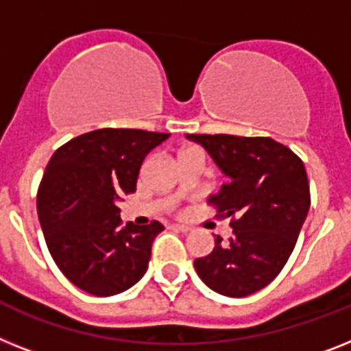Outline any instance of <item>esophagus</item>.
<instances>
[{
    "label": "esophagus",
    "mask_w": 351,
    "mask_h": 351,
    "mask_svg": "<svg viewBox=\"0 0 351 351\" xmlns=\"http://www.w3.org/2000/svg\"><path fill=\"white\" fill-rule=\"evenodd\" d=\"M171 228H173V230L182 232V234H187V232H191V226H187V225H173Z\"/></svg>",
    "instance_id": "obj_1"
}]
</instances>
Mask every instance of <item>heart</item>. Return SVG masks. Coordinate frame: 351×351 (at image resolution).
<instances>
[{
  "mask_svg": "<svg viewBox=\"0 0 351 351\" xmlns=\"http://www.w3.org/2000/svg\"><path fill=\"white\" fill-rule=\"evenodd\" d=\"M185 149H187V148H185Z\"/></svg>",
  "mask_w": 351,
  "mask_h": 351,
  "instance_id": "b5f03b06",
  "label": "heart"
}]
</instances>
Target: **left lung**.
<instances>
[{
  "label": "left lung",
  "mask_w": 351,
  "mask_h": 351,
  "mask_svg": "<svg viewBox=\"0 0 351 351\" xmlns=\"http://www.w3.org/2000/svg\"><path fill=\"white\" fill-rule=\"evenodd\" d=\"M228 178L208 203L232 217L228 243L219 235L194 269L212 291L243 298L266 287L285 266L311 207L302 158L271 137L189 134Z\"/></svg>",
  "instance_id": "obj_1"
}]
</instances>
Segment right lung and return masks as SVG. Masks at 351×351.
<instances>
[{
    "label": "right lung",
    "mask_w": 351,
    "mask_h": 351,
    "mask_svg": "<svg viewBox=\"0 0 351 351\" xmlns=\"http://www.w3.org/2000/svg\"><path fill=\"white\" fill-rule=\"evenodd\" d=\"M169 134L101 128L53 153L37 193V212L53 261L94 296L130 289L148 269L158 221L123 226L117 202L134 193L144 157Z\"/></svg>",
    "instance_id": "add662e5"
}]
</instances>
